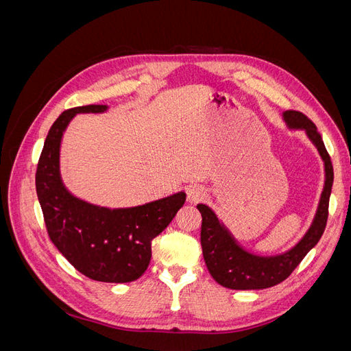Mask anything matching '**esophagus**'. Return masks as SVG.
Wrapping results in <instances>:
<instances>
[{"mask_svg": "<svg viewBox=\"0 0 351 351\" xmlns=\"http://www.w3.org/2000/svg\"><path fill=\"white\" fill-rule=\"evenodd\" d=\"M204 196H205L204 189L199 187V186L190 187V189H189V192H187V197H189V200H190V202H199V200L204 199Z\"/></svg>", "mask_w": 351, "mask_h": 351, "instance_id": "esophagus-1", "label": "esophagus"}]
</instances>
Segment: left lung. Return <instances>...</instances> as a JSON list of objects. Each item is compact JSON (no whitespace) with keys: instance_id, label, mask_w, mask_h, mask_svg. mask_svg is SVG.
Here are the masks:
<instances>
[{"instance_id":"left-lung-1","label":"left lung","mask_w":351,"mask_h":351,"mask_svg":"<svg viewBox=\"0 0 351 351\" xmlns=\"http://www.w3.org/2000/svg\"><path fill=\"white\" fill-rule=\"evenodd\" d=\"M284 119L293 129H304L309 139L316 145L325 162V187L313 224L299 244L278 256L263 258L243 250L230 232L221 224L206 205H197L202 215L200 243L206 267L218 284L231 290H262L282 282L299 267L312 247L322 237L326 221L329 196L334 183V168L321 133L311 119L300 111H287Z\"/></svg>"}]
</instances>
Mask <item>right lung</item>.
Returning <instances> with one entry per match:
<instances>
[{"label": "right lung", "mask_w": 351, "mask_h": 351, "mask_svg": "<svg viewBox=\"0 0 351 351\" xmlns=\"http://www.w3.org/2000/svg\"><path fill=\"white\" fill-rule=\"evenodd\" d=\"M84 105L62 112L51 125L36 168V193L48 236L74 268L90 280L130 282L141 278L152 258V240L184 205L186 195L127 209L93 206L71 196L60 177V143L77 112H102Z\"/></svg>", "instance_id": "1"}]
</instances>
